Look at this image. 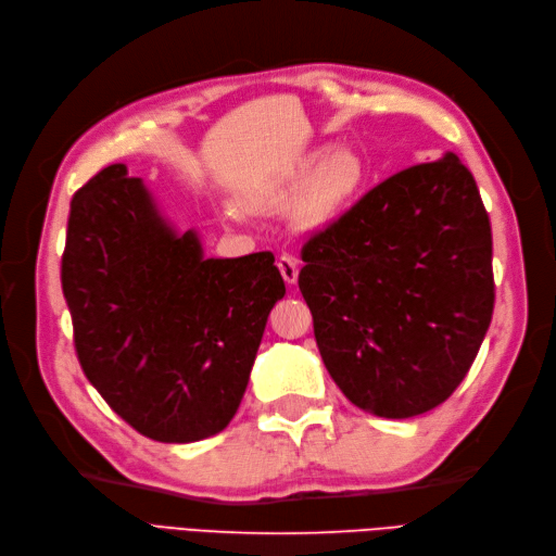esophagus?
<instances>
[{"instance_id":"1","label":"esophagus","mask_w":556,"mask_h":556,"mask_svg":"<svg viewBox=\"0 0 556 556\" xmlns=\"http://www.w3.org/2000/svg\"><path fill=\"white\" fill-rule=\"evenodd\" d=\"M278 268H280L285 282H288V285L296 282V278H299V262H296V257L280 255L278 257Z\"/></svg>"}]
</instances>
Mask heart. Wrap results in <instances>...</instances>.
<instances>
[{"label":"heart","instance_id":"b5f03b06","mask_svg":"<svg viewBox=\"0 0 556 556\" xmlns=\"http://www.w3.org/2000/svg\"><path fill=\"white\" fill-rule=\"evenodd\" d=\"M364 178L366 164L355 148L323 146L288 166L250 201L255 206L278 208L294 199V225L315 229L331 223L357 197ZM225 215L237 220L239 211L225 206Z\"/></svg>","mask_w":556,"mask_h":556}]
</instances>
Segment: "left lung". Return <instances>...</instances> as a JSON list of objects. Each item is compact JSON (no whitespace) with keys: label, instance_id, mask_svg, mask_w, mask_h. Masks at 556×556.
<instances>
[{"label":"left lung","instance_id":"obj_1","mask_svg":"<svg viewBox=\"0 0 556 556\" xmlns=\"http://www.w3.org/2000/svg\"><path fill=\"white\" fill-rule=\"evenodd\" d=\"M301 260L319 355L357 408L406 419L457 390L494 311L490 215L457 155L387 178Z\"/></svg>","mask_w":556,"mask_h":556}]
</instances>
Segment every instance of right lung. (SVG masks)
<instances>
[{"label": "right lung", "mask_w": 556, "mask_h": 556, "mask_svg": "<svg viewBox=\"0 0 556 556\" xmlns=\"http://www.w3.org/2000/svg\"><path fill=\"white\" fill-rule=\"evenodd\" d=\"M274 262L206 257L199 231H178L141 178L106 166L74 194L62 255L83 374L148 439L220 433L285 296Z\"/></svg>", "instance_id": "right-lung-1"}]
</instances>
